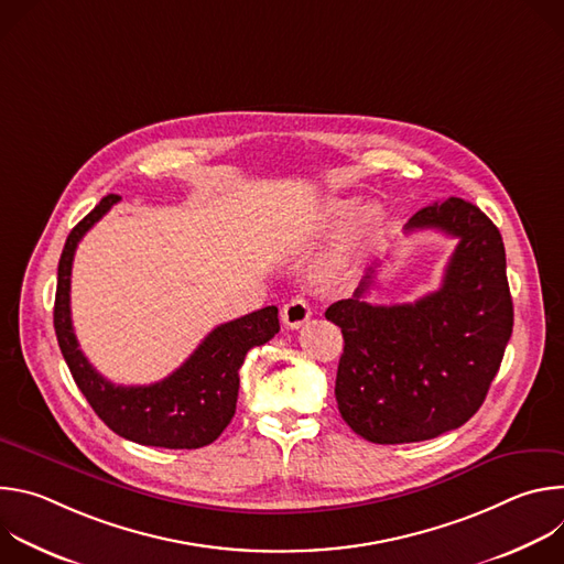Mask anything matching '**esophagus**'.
Returning <instances> with one entry per match:
<instances>
[{"mask_svg":"<svg viewBox=\"0 0 564 564\" xmlns=\"http://www.w3.org/2000/svg\"><path fill=\"white\" fill-rule=\"evenodd\" d=\"M310 314H312V307H310V303H307L303 296H292V299L283 305V310H281V318H283V324H285L288 328H299V326H303L305 321L310 318Z\"/></svg>","mask_w":564,"mask_h":564,"instance_id":"1","label":"esophagus"}]
</instances>
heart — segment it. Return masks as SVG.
Segmentation results:
<instances>
[{
	"label": "heart",
	"mask_w": 564,
	"mask_h": 564,
	"mask_svg": "<svg viewBox=\"0 0 564 564\" xmlns=\"http://www.w3.org/2000/svg\"><path fill=\"white\" fill-rule=\"evenodd\" d=\"M352 205L355 203L350 198H333L326 203L324 214L321 216H324L326 225H339L341 220H346L349 212L352 210ZM379 220H381V209L375 203H366L355 209L354 216L346 223V227L339 236V243L328 261L330 272H339L348 263V259L355 254V250L377 229Z\"/></svg>",
	"instance_id": "1"
}]
</instances>
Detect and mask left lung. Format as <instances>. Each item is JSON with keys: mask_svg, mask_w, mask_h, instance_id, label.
<instances>
[{"mask_svg": "<svg viewBox=\"0 0 564 564\" xmlns=\"http://www.w3.org/2000/svg\"><path fill=\"white\" fill-rule=\"evenodd\" d=\"M409 231L457 238L440 290L401 305H372V263L352 299L326 310L341 328L335 394L344 422L375 444L433 440L466 424L491 388L513 330L507 254L491 218L462 198L420 209Z\"/></svg>", "mask_w": 564, "mask_h": 564, "instance_id": "8db88e82", "label": "left lung"}]
</instances>
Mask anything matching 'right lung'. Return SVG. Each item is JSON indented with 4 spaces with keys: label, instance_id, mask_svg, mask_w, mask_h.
Returning <instances> with one entry per match:
<instances>
[{
    "label": "right lung",
    "instance_id": "right-lung-1",
    "mask_svg": "<svg viewBox=\"0 0 564 564\" xmlns=\"http://www.w3.org/2000/svg\"><path fill=\"white\" fill-rule=\"evenodd\" d=\"M120 200L109 194L79 220L64 243L57 265L53 326L64 361L96 415L120 437L160 448H200L231 422L238 399V370L254 346L279 333V307L268 305L214 328L194 355L170 377L149 386H116L79 350L70 324V265L83 236Z\"/></svg>",
    "mask_w": 564,
    "mask_h": 564
}]
</instances>
